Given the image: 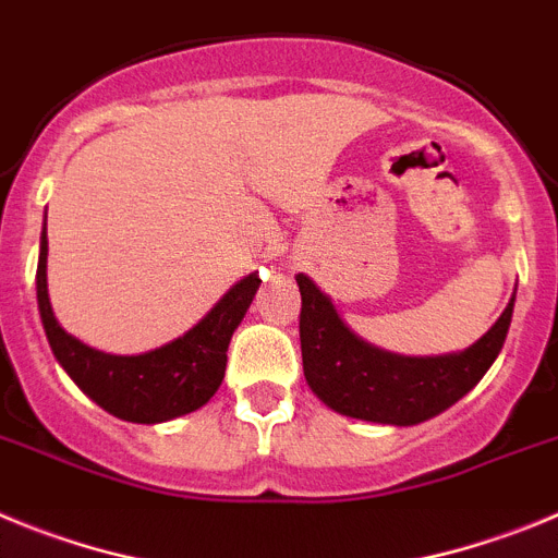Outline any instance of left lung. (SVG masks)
<instances>
[{"label": "left lung", "instance_id": "left-lung-1", "mask_svg": "<svg viewBox=\"0 0 558 558\" xmlns=\"http://www.w3.org/2000/svg\"><path fill=\"white\" fill-rule=\"evenodd\" d=\"M303 373L316 398L366 423L416 425L461 400L498 359L514 298L475 344L450 355H398L366 344L308 275H298Z\"/></svg>", "mask_w": 558, "mask_h": 558}]
</instances>
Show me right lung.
<instances>
[{
  "label": "right lung",
  "mask_w": 558,
  "mask_h": 558,
  "mask_svg": "<svg viewBox=\"0 0 558 558\" xmlns=\"http://www.w3.org/2000/svg\"><path fill=\"white\" fill-rule=\"evenodd\" d=\"M258 275L244 280L219 300L189 333L142 355H110L94 350L60 328L47 291V233L38 255V311L54 359L97 405L128 423H167L197 411L217 395L228 366V344L258 291Z\"/></svg>",
  "instance_id": "obj_1"
}]
</instances>
